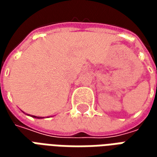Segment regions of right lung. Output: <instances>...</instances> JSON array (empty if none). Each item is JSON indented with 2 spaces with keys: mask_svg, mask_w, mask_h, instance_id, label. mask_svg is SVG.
<instances>
[{
  "mask_svg": "<svg viewBox=\"0 0 157 157\" xmlns=\"http://www.w3.org/2000/svg\"><path fill=\"white\" fill-rule=\"evenodd\" d=\"M33 118H44V117H37V116H32Z\"/></svg>",
  "mask_w": 157,
  "mask_h": 157,
  "instance_id": "obj_1",
  "label": "right lung"
}]
</instances>
